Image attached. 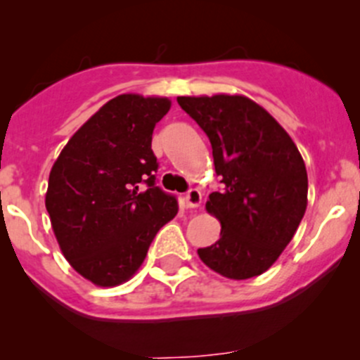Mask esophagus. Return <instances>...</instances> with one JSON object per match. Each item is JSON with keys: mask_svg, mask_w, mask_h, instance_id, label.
<instances>
[{"mask_svg": "<svg viewBox=\"0 0 360 360\" xmlns=\"http://www.w3.org/2000/svg\"><path fill=\"white\" fill-rule=\"evenodd\" d=\"M184 200H186V207H190V209H197V207H200L202 203V193L193 188V190L188 191Z\"/></svg>", "mask_w": 360, "mask_h": 360, "instance_id": "esophagus-1", "label": "esophagus"}]
</instances>
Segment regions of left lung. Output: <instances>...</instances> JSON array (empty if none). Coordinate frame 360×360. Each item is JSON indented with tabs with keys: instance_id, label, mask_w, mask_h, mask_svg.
<instances>
[{
	"instance_id": "left-lung-1",
	"label": "left lung",
	"mask_w": 360,
	"mask_h": 360,
	"mask_svg": "<svg viewBox=\"0 0 360 360\" xmlns=\"http://www.w3.org/2000/svg\"><path fill=\"white\" fill-rule=\"evenodd\" d=\"M207 134L224 184L205 203L221 237L198 256L233 281L264 274L288 248L307 210L308 176L289 134L244 96L177 97Z\"/></svg>"
}]
</instances>
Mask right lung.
Masks as SVG:
<instances>
[{"mask_svg": "<svg viewBox=\"0 0 360 360\" xmlns=\"http://www.w3.org/2000/svg\"><path fill=\"white\" fill-rule=\"evenodd\" d=\"M167 97L122 94L68 141L49 177L45 205L64 257L101 288L129 281L177 200L157 186L155 125Z\"/></svg>", "mask_w": 360, "mask_h": 360, "instance_id": "right-lung-1", "label": "right lung"}]
</instances>
